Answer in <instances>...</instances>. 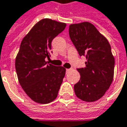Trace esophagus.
Returning a JSON list of instances; mask_svg holds the SVG:
<instances>
[{
  "label": "esophagus",
  "instance_id": "esophagus-1",
  "mask_svg": "<svg viewBox=\"0 0 127 127\" xmlns=\"http://www.w3.org/2000/svg\"><path fill=\"white\" fill-rule=\"evenodd\" d=\"M71 69H68V68H66V72H68Z\"/></svg>",
  "mask_w": 127,
  "mask_h": 127
}]
</instances>
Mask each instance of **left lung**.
<instances>
[{"instance_id":"left-lung-1","label":"left lung","mask_w":127,"mask_h":127,"mask_svg":"<svg viewBox=\"0 0 127 127\" xmlns=\"http://www.w3.org/2000/svg\"><path fill=\"white\" fill-rule=\"evenodd\" d=\"M69 37L79 56L86 57L85 67L78 68L80 79L74 85L75 95L85 102L101 98L111 85L115 59L104 35L88 22L69 26Z\"/></svg>"}]
</instances>
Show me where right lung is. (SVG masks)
<instances>
[{
	"mask_svg": "<svg viewBox=\"0 0 127 127\" xmlns=\"http://www.w3.org/2000/svg\"><path fill=\"white\" fill-rule=\"evenodd\" d=\"M66 24L50 19H43L23 38L16 55L15 68L20 85L33 101L46 104L58 95L66 74V68L48 64L51 42Z\"/></svg>",
	"mask_w": 127,
	"mask_h": 127,
	"instance_id": "1",
	"label": "right lung"
}]
</instances>
